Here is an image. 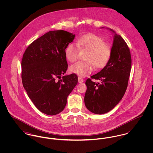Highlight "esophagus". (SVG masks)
<instances>
[{
    "mask_svg": "<svg viewBox=\"0 0 153 153\" xmlns=\"http://www.w3.org/2000/svg\"><path fill=\"white\" fill-rule=\"evenodd\" d=\"M78 82H79V83H82V82H84V79H83L81 77L78 76Z\"/></svg>",
    "mask_w": 153,
    "mask_h": 153,
    "instance_id": "obj_1",
    "label": "esophagus"
}]
</instances>
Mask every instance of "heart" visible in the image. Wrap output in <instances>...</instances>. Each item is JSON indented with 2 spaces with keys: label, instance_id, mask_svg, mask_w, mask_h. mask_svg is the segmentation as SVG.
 I'll use <instances>...</instances> for the list:
<instances>
[{
  "label": "heart",
  "instance_id": "obj_1",
  "mask_svg": "<svg viewBox=\"0 0 153 153\" xmlns=\"http://www.w3.org/2000/svg\"><path fill=\"white\" fill-rule=\"evenodd\" d=\"M76 44L78 47L73 43L67 45L65 49L66 58L71 62H75L78 58L79 48H84L88 50L85 56L87 60L79 61L71 66L72 72L81 76H85L92 72L95 65L101 68L108 62L111 49L108 44L104 43L101 37L89 33L79 38Z\"/></svg>",
  "mask_w": 153,
  "mask_h": 153
}]
</instances>
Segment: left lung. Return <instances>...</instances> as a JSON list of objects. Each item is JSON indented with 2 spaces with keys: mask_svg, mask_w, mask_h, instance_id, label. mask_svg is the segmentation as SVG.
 <instances>
[{
  "mask_svg": "<svg viewBox=\"0 0 153 153\" xmlns=\"http://www.w3.org/2000/svg\"><path fill=\"white\" fill-rule=\"evenodd\" d=\"M111 54L108 62L97 74L91 76L100 81L96 83L89 78L86 81L84 97L87 109L95 114H105L113 109L123 98L130 75L131 57L128 45L114 30Z\"/></svg>",
  "mask_w": 153,
  "mask_h": 153,
  "instance_id": "left-lung-1",
  "label": "left lung"
}]
</instances>
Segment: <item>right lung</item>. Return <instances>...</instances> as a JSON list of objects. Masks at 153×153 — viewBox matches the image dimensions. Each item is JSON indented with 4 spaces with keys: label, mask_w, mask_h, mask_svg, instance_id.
Here are the masks:
<instances>
[{
    "label": "right lung",
    "mask_w": 153,
    "mask_h": 153,
    "mask_svg": "<svg viewBox=\"0 0 153 153\" xmlns=\"http://www.w3.org/2000/svg\"><path fill=\"white\" fill-rule=\"evenodd\" d=\"M75 36L63 30L49 31L34 41L23 55V86L35 107L46 115L64 110L78 83L75 74L61 77L68 69L65 49Z\"/></svg>",
    "instance_id": "add662e5"
}]
</instances>
